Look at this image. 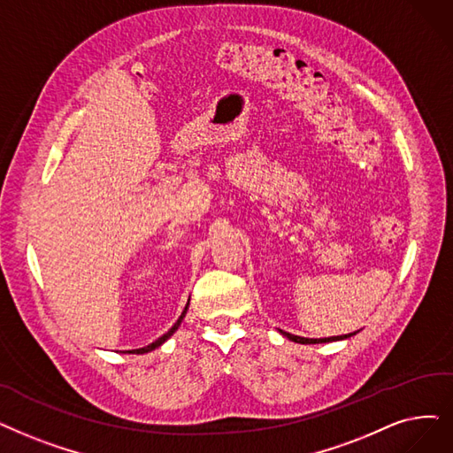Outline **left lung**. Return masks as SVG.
Returning <instances> with one entry per match:
<instances>
[{
  "label": "left lung",
  "instance_id": "8db88e82",
  "mask_svg": "<svg viewBox=\"0 0 453 453\" xmlns=\"http://www.w3.org/2000/svg\"><path fill=\"white\" fill-rule=\"evenodd\" d=\"M283 335L292 341V342H298V344H320V342H333V341H342V339H349L351 335H356V333H348V335H341V337H327V339H305V337H298V335H290L287 331H281Z\"/></svg>",
  "mask_w": 453,
  "mask_h": 453
}]
</instances>
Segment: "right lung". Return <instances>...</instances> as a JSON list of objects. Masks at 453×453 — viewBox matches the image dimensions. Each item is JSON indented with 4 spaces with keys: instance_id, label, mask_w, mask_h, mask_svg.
I'll use <instances>...</instances> for the list:
<instances>
[{
    "instance_id": "1",
    "label": "right lung",
    "mask_w": 453,
    "mask_h": 453,
    "mask_svg": "<svg viewBox=\"0 0 453 453\" xmlns=\"http://www.w3.org/2000/svg\"><path fill=\"white\" fill-rule=\"evenodd\" d=\"M187 309H188V303H187V307H185V311L181 312V317L178 319V322H175L166 333H165V335L163 337H159V339H157L155 342H151V344H148V346H144V348H139V349H129V353H148V351H151V349H155V348H159L163 342H166L172 335H173V333L175 331H178V327H180V324H181V320L185 319V314H187Z\"/></svg>"
}]
</instances>
